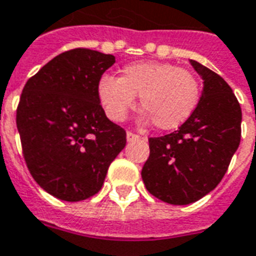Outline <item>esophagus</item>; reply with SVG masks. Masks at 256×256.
<instances>
[{"mask_svg": "<svg viewBox=\"0 0 256 256\" xmlns=\"http://www.w3.org/2000/svg\"><path fill=\"white\" fill-rule=\"evenodd\" d=\"M126 138H128V142H132V141H134V140H138L140 136L132 133V132H128V134H126Z\"/></svg>", "mask_w": 256, "mask_h": 256, "instance_id": "34e87169", "label": "esophagus"}]
</instances>
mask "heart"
Instances as JSON below:
<instances>
[{
    "label": "heart",
    "mask_w": 256,
    "mask_h": 256,
    "mask_svg": "<svg viewBox=\"0 0 256 256\" xmlns=\"http://www.w3.org/2000/svg\"><path fill=\"white\" fill-rule=\"evenodd\" d=\"M97 94L106 116L123 122L136 106V96L144 108L142 119L154 120L160 130H172L188 120L198 106L200 86L188 70L170 63L141 62L122 68L120 78L102 75Z\"/></svg>",
    "instance_id": "b5f03b06"
}]
</instances>
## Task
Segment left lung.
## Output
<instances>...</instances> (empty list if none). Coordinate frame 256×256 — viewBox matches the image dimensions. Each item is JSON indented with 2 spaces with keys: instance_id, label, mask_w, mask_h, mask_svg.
Listing matches in <instances>:
<instances>
[{
  "instance_id": "obj_1",
  "label": "left lung",
  "mask_w": 256,
  "mask_h": 256,
  "mask_svg": "<svg viewBox=\"0 0 256 256\" xmlns=\"http://www.w3.org/2000/svg\"><path fill=\"white\" fill-rule=\"evenodd\" d=\"M203 79L196 110L177 132L150 138L141 177L150 194L174 206L198 202L216 188L242 138V108L218 74L190 60Z\"/></svg>"
}]
</instances>
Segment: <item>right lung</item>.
Returning <instances> with one entry per match:
<instances>
[{"label":"right lung","mask_w":256,"mask_h":256,"mask_svg":"<svg viewBox=\"0 0 256 256\" xmlns=\"http://www.w3.org/2000/svg\"><path fill=\"white\" fill-rule=\"evenodd\" d=\"M115 58L72 49L31 76L20 96L16 124L36 184L66 202L98 192L126 145V132L106 118L97 84Z\"/></svg>","instance_id":"1"}]
</instances>
